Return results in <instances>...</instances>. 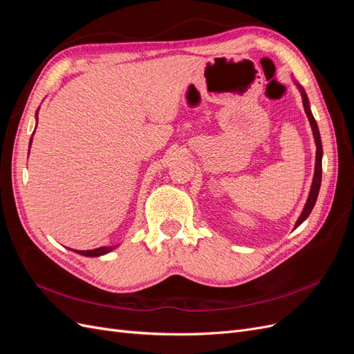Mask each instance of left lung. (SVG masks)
Masks as SVG:
<instances>
[{
	"label": "left lung",
	"mask_w": 354,
	"mask_h": 354,
	"mask_svg": "<svg viewBox=\"0 0 354 354\" xmlns=\"http://www.w3.org/2000/svg\"><path fill=\"white\" fill-rule=\"evenodd\" d=\"M299 91H301V97H303V106H304V112L310 121V125H312V130H313V136H315V142H316V167H315V177H313V183H312V189H310V195H308V199L306 202V207L301 212V216H299V218L297 220L295 223V227H298L299 224H301L308 216L310 212H312L315 203H316V199H317V195H319V189H320V181H322V155H324V151H322V140H320V134H319V128H317V124L315 121V118L312 115V111H310L308 108V99L307 95L304 93V90L299 87L298 85Z\"/></svg>",
	"instance_id": "8db88e82"
}]
</instances>
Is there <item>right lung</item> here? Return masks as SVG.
I'll return each mask as SVG.
<instances>
[{
  "label": "right lung",
  "instance_id": "1",
  "mask_svg": "<svg viewBox=\"0 0 354 354\" xmlns=\"http://www.w3.org/2000/svg\"><path fill=\"white\" fill-rule=\"evenodd\" d=\"M30 142H32V138H30ZM115 248H116V246H102V248H95V250H90V251H75V252H78V254L85 255V257H99V255H103V254L109 252Z\"/></svg>",
  "mask_w": 354,
  "mask_h": 354
}]
</instances>
